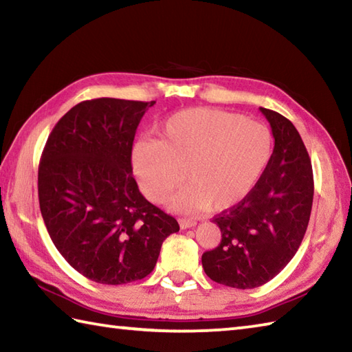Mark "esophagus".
I'll list each match as a JSON object with an SVG mask.
<instances>
[{
	"label": "esophagus",
	"mask_w": 352,
	"mask_h": 352,
	"mask_svg": "<svg viewBox=\"0 0 352 352\" xmlns=\"http://www.w3.org/2000/svg\"><path fill=\"white\" fill-rule=\"evenodd\" d=\"M178 223H180V228L182 230H188V228H192V227L197 226L195 221H193V219H186V218L178 219Z\"/></svg>",
	"instance_id": "34e87169"
}]
</instances>
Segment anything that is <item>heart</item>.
Segmentation results:
<instances>
[{"instance_id":"b5f03b06","label":"heart","mask_w":352,"mask_h":352,"mask_svg":"<svg viewBox=\"0 0 352 352\" xmlns=\"http://www.w3.org/2000/svg\"><path fill=\"white\" fill-rule=\"evenodd\" d=\"M272 153L263 124L216 109H188L169 116L155 140L133 146L131 166L142 192L154 203L172 199L183 210H226L248 195ZM184 174L182 175L181 172Z\"/></svg>"}]
</instances>
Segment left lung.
I'll return each instance as SVG.
<instances>
[{
    "mask_svg": "<svg viewBox=\"0 0 352 352\" xmlns=\"http://www.w3.org/2000/svg\"><path fill=\"white\" fill-rule=\"evenodd\" d=\"M260 111L275 140L271 159L248 195L214 216L221 243L201 258L207 276L236 289L261 286L294 258L315 190L310 157L295 125L274 110Z\"/></svg>",
    "mask_w": 352,
    "mask_h": 352,
    "instance_id": "8db88e82",
    "label": "left lung"
}]
</instances>
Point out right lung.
I'll use <instances>...</instances> for the list:
<instances>
[{"label":"right lung","mask_w":352,"mask_h":352,"mask_svg":"<svg viewBox=\"0 0 352 352\" xmlns=\"http://www.w3.org/2000/svg\"><path fill=\"white\" fill-rule=\"evenodd\" d=\"M155 101L98 98L74 106L52 129L37 175L52 243L86 278H145L178 222L142 195L133 177L136 129Z\"/></svg>","instance_id":"add662e5"}]
</instances>
